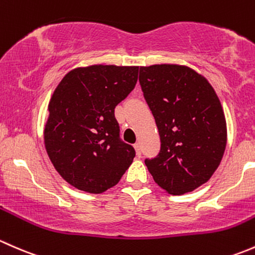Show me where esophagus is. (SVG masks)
Returning <instances> with one entry per match:
<instances>
[{
    "mask_svg": "<svg viewBox=\"0 0 255 255\" xmlns=\"http://www.w3.org/2000/svg\"><path fill=\"white\" fill-rule=\"evenodd\" d=\"M133 147H135V151H136V154H137L138 157H141V146H140V143H135V145H133Z\"/></svg>",
    "mask_w": 255,
    "mask_h": 255,
    "instance_id": "esophagus-1",
    "label": "esophagus"
}]
</instances>
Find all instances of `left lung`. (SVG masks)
I'll use <instances>...</instances> for the list:
<instances>
[{"mask_svg": "<svg viewBox=\"0 0 255 255\" xmlns=\"http://www.w3.org/2000/svg\"><path fill=\"white\" fill-rule=\"evenodd\" d=\"M138 81L161 138L159 153L145 159L148 172L167 193L193 191L211 178L225 153L219 97L203 75L182 65L142 66Z\"/></svg>", "mask_w": 255, "mask_h": 255, "instance_id": "8db88e82", "label": "left lung"}]
</instances>
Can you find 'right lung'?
Returning <instances> with one entry per match:
<instances>
[{"mask_svg":"<svg viewBox=\"0 0 255 255\" xmlns=\"http://www.w3.org/2000/svg\"><path fill=\"white\" fill-rule=\"evenodd\" d=\"M137 75L138 66L77 67L52 93L44 143L57 173L78 190L103 193L132 163L135 149L120 140L114 109L135 88Z\"/></svg>","mask_w":255,"mask_h":255,"instance_id":"obj_1","label":"right lung"}]
</instances>
